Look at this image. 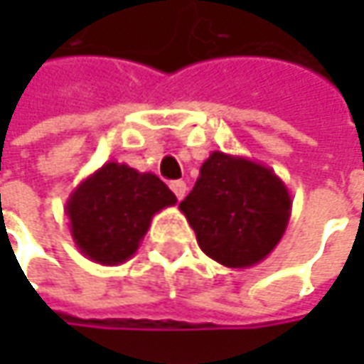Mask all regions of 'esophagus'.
I'll return each mask as SVG.
<instances>
[{
    "instance_id": "esophagus-1",
    "label": "esophagus",
    "mask_w": 364,
    "mask_h": 364,
    "mask_svg": "<svg viewBox=\"0 0 364 364\" xmlns=\"http://www.w3.org/2000/svg\"><path fill=\"white\" fill-rule=\"evenodd\" d=\"M170 188H172V192H174L178 200H182V198L186 196V190H188L186 188V182H182V180H176V182H172V184H170Z\"/></svg>"
}]
</instances>
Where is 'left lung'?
Masks as SVG:
<instances>
[{
	"mask_svg": "<svg viewBox=\"0 0 364 364\" xmlns=\"http://www.w3.org/2000/svg\"><path fill=\"white\" fill-rule=\"evenodd\" d=\"M180 210L208 257L243 269L257 265L282 241L291 196L269 166L215 149Z\"/></svg>",
	"mask_w": 364,
	"mask_h": 364,
	"instance_id": "8db88e82",
	"label": "left lung"
}]
</instances>
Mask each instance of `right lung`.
I'll use <instances>...</instances> for the list:
<instances>
[{
    "instance_id": "1",
    "label": "right lung",
    "mask_w": 364,
    "mask_h": 364,
    "mask_svg": "<svg viewBox=\"0 0 364 364\" xmlns=\"http://www.w3.org/2000/svg\"><path fill=\"white\" fill-rule=\"evenodd\" d=\"M178 203L151 172L107 161L68 196L64 213L77 249L101 265H119L135 255L154 215Z\"/></svg>"
}]
</instances>
